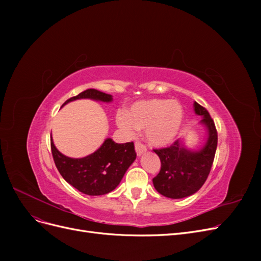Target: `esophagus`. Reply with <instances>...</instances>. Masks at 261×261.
Segmentation results:
<instances>
[{"label": "esophagus", "instance_id": "1", "mask_svg": "<svg viewBox=\"0 0 261 261\" xmlns=\"http://www.w3.org/2000/svg\"><path fill=\"white\" fill-rule=\"evenodd\" d=\"M135 149H136L137 155H141L144 152L147 151V147L145 145L141 144V143H139V141H137V143L135 144Z\"/></svg>", "mask_w": 261, "mask_h": 261}]
</instances>
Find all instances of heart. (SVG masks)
Returning a JSON list of instances; mask_svg holds the SVG:
<instances>
[{
  "instance_id": "obj_1",
  "label": "heart",
  "mask_w": 261,
  "mask_h": 261,
  "mask_svg": "<svg viewBox=\"0 0 261 261\" xmlns=\"http://www.w3.org/2000/svg\"><path fill=\"white\" fill-rule=\"evenodd\" d=\"M184 112L178 102L165 99H147L134 103L128 112L116 114V124L126 135L135 136L138 129L153 146L171 144L181 128Z\"/></svg>"
}]
</instances>
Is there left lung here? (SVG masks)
Returning a JSON list of instances; mask_svg holds the SVG:
<instances>
[{"mask_svg":"<svg viewBox=\"0 0 261 261\" xmlns=\"http://www.w3.org/2000/svg\"><path fill=\"white\" fill-rule=\"evenodd\" d=\"M194 110L202 117L201 124L208 130L206 144L197 151L185 148L177 139L170 147L153 149L159 155L161 170L153 177V186L158 193L172 199H179L198 192L206 181L218 145V133L209 112L195 102Z\"/></svg>","mask_w":261,"mask_h":261,"instance_id":"8db88e82","label":"left lung"}]
</instances>
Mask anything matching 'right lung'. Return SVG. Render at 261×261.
<instances>
[{"instance_id": "1", "label": "right lung", "mask_w": 261, "mask_h": 261, "mask_svg": "<svg viewBox=\"0 0 261 261\" xmlns=\"http://www.w3.org/2000/svg\"><path fill=\"white\" fill-rule=\"evenodd\" d=\"M77 99H92L111 102L112 96L96 89H87L66 100L63 106ZM62 106V107H63ZM51 151L55 165L68 184L83 194L105 195L120 184L125 172L136 159L134 143L116 144L111 138L105 140L93 153L81 159L68 158L55 148L51 137Z\"/></svg>"}]
</instances>
